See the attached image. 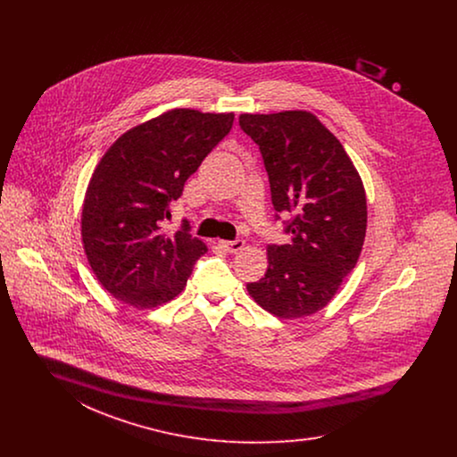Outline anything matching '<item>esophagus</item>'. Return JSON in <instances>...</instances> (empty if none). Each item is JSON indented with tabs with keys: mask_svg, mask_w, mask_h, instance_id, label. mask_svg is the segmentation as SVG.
<instances>
[{
	"mask_svg": "<svg viewBox=\"0 0 457 457\" xmlns=\"http://www.w3.org/2000/svg\"><path fill=\"white\" fill-rule=\"evenodd\" d=\"M220 246L228 250L229 253H237L245 246V239H233V241H220Z\"/></svg>",
	"mask_w": 457,
	"mask_h": 457,
	"instance_id": "esophagus-1",
	"label": "esophagus"
}]
</instances>
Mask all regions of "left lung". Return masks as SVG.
<instances>
[{"mask_svg":"<svg viewBox=\"0 0 457 457\" xmlns=\"http://www.w3.org/2000/svg\"><path fill=\"white\" fill-rule=\"evenodd\" d=\"M239 127L259 145L274 211L289 214L286 245H269L250 296L279 319L322 310L354 269L367 233V196L341 142L306 111L241 114Z\"/></svg>","mask_w":457,"mask_h":457,"instance_id":"8db88e82","label":"left lung"}]
</instances>
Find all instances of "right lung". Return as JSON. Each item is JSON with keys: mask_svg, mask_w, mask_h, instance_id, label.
Masks as SVG:
<instances>
[{"mask_svg": "<svg viewBox=\"0 0 457 457\" xmlns=\"http://www.w3.org/2000/svg\"><path fill=\"white\" fill-rule=\"evenodd\" d=\"M233 112L173 109L123 133L99 161L82 209V241L103 287L135 308L178 296L207 252L188 220L166 235L170 204L233 127Z\"/></svg>", "mask_w": 457, "mask_h": 457, "instance_id": "right-lung-1", "label": "right lung"}]
</instances>
